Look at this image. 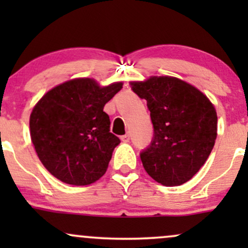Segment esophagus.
<instances>
[{"label":"esophagus","instance_id":"34e87169","mask_svg":"<svg viewBox=\"0 0 248 248\" xmlns=\"http://www.w3.org/2000/svg\"><path fill=\"white\" fill-rule=\"evenodd\" d=\"M121 141L124 142V143L129 142V134H124V135H122L121 136Z\"/></svg>","mask_w":248,"mask_h":248}]
</instances>
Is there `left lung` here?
Instances as JSON below:
<instances>
[{
  "label": "left lung",
  "instance_id": "obj_1",
  "mask_svg": "<svg viewBox=\"0 0 248 248\" xmlns=\"http://www.w3.org/2000/svg\"><path fill=\"white\" fill-rule=\"evenodd\" d=\"M147 101L154 139L141 153L144 170L157 183L182 186L204 166L217 139V112L203 92L170 76L130 81Z\"/></svg>",
  "mask_w": 248,
  "mask_h": 248
}]
</instances>
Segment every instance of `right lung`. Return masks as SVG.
Listing matches in <instances>:
<instances>
[{
	"label": "right lung",
	"instance_id": "1",
	"mask_svg": "<svg viewBox=\"0 0 248 248\" xmlns=\"http://www.w3.org/2000/svg\"><path fill=\"white\" fill-rule=\"evenodd\" d=\"M76 78L47 91L30 114V136L39 161L51 175L71 186H88L106 172L120 143L109 132L104 106L122 88Z\"/></svg>",
	"mask_w": 248,
	"mask_h": 248
}]
</instances>
